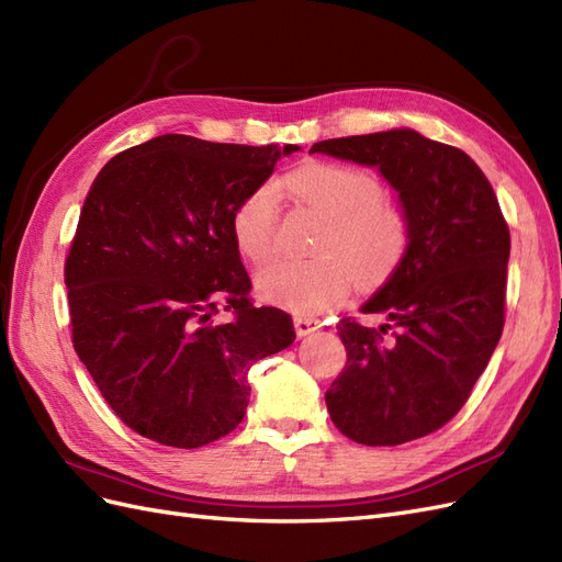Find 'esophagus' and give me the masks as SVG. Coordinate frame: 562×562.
Returning a JSON list of instances; mask_svg holds the SVG:
<instances>
[{
  "instance_id": "obj_1",
  "label": "esophagus",
  "mask_w": 562,
  "mask_h": 562,
  "mask_svg": "<svg viewBox=\"0 0 562 562\" xmlns=\"http://www.w3.org/2000/svg\"><path fill=\"white\" fill-rule=\"evenodd\" d=\"M293 323H295V333H297L300 337L310 335V333H314V330L321 328V321H318V318H312V316H295Z\"/></svg>"
}]
</instances>
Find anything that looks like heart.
<instances>
[{
	"label": "heart",
	"mask_w": 562,
	"mask_h": 562,
	"mask_svg": "<svg viewBox=\"0 0 562 562\" xmlns=\"http://www.w3.org/2000/svg\"><path fill=\"white\" fill-rule=\"evenodd\" d=\"M295 194L328 220L314 260H281L260 285L274 302L297 314L326 312L342 300L356 277L378 283L398 265L407 246V225L398 209L384 203L375 176L351 166L312 164L291 176ZM279 194L262 182L232 213V234L244 258L265 267L277 255ZM357 274L353 276L350 267Z\"/></svg>",
	"instance_id": "heart-1"
}]
</instances>
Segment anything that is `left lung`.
<instances>
[{
	"label": "left lung",
	"instance_id": "obj_1",
	"mask_svg": "<svg viewBox=\"0 0 562 562\" xmlns=\"http://www.w3.org/2000/svg\"><path fill=\"white\" fill-rule=\"evenodd\" d=\"M314 151L378 168L398 194L407 246L361 307L386 323H337L347 366L326 391V405L356 443L401 446L462 411L495 351L512 236L492 184L462 149L391 128L323 140Z\"/></svg>",
	"mask_w": 562,
	"mask_h": 562
}]
</instances>
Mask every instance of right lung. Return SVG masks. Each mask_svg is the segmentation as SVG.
I'll list each match as a JSON object with an SVG mask.
<instances>
[{
  "label": "right lung",
  "mask_w": 562,
  "mask_h": 562,
  "mask_svg": "<svg viewBox=\"0 0 562 562\" xmlns=\"http://www.w3.org/2000/svg\"><path fill=\"white\" fill-rule=\"evenodd\" d=\"M297 149L166 133L93 180L65 262L72 342L140 436L184 450L227 436L250 366L293 345V318L248 300L232 213Z\"/></svg>",
  "instance_id": "obj_1"
}]
</instances>
